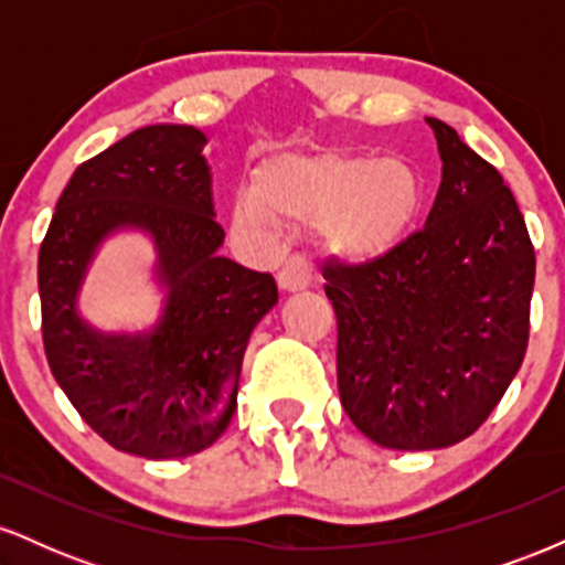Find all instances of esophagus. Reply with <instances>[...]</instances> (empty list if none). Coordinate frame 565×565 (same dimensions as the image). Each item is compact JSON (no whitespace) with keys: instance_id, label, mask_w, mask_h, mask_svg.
<instances>
[{"instance_id":"34e87169","label":"esophagus","mask_w":565,"mask_h":565,"mask_svg":"<svg viewBox=\"0 0 565 565\" xmlns=\"http://www.w3.org/2000/svg\"><path fill=\"white\" fill-rule=\"evenodd\" d=\"M278 287L284 291H302L310 287V268L302 257H289L287 265L278 270Z\"/></svg>"}]
</instances>
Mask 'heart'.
I'll return each mask as SVG.
<instances>
[{
	"instance_id": "obj_1",
	"label": "heart",
	"mask_w": 565,
	"mask_h": 565,
	"mask_svg": "<svg viewBox=\"0 0 565 565\" xmlns=\"http://www.w3.org/2000/svg\"><path fill=\"white\" fill-rule=\"evenodd\" d=\"M425 185L417 167L401 157L319 151L278 153L252 174V191L233 199V225L274 236L281 220L319 225L329 255L350 265L391 257L423 215Z\"/></svg>"
}]
</instances>
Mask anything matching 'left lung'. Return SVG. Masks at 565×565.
Returning a JSON list of instances; mask_svg holds the SVG:
<instances>
[{
  "mask_svg": "<svg viewBox=\"0 0 565 565\" xmlns=\"http://www.w3.org/2000/svg\"><path fill=\"white\" fill-rule=\"evenodd\" d=\"M427 125L444 172L425 228L380 263L323 268L342 408L401 451L459 444L494 412L526 355L536 270L502 174L457 129Z\"/></svg>",
  "mask_w": 565,
  "mask_h": 565,
  "instance_id": "left-lung-1",
  "label": "left lung"
}]
</instances>
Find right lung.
Returning a JSON list of instances; mask_svg holds the SVG:
<instances>
[{"instance_id": "right-lung-1", "label": "right lung", "mask_w": 565, "mask_h": 565, "mask_svg": "<svg viewBox=\"0 0 565 565\" xmlns=\"http://www.w3.org/2000/svg\"><path fill=\"white\" fill-rule=\"evenodd\" d=\"M206 138L188 125L129 132L76 167L39 249L44 353L76 412L114 449L146 459L204 451L236 412L252 329L278 302L270 274L220 255ZM119 230L152 238L166 291L148 333H100L78 313L96 249Z\"/></svg>"}]
</instances>
